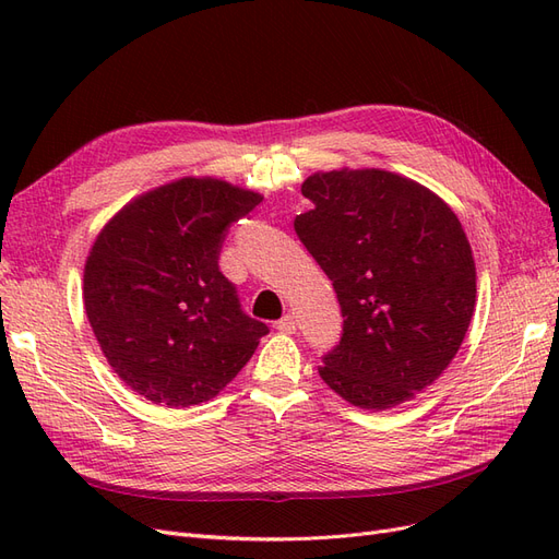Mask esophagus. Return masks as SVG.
<instances>
[{"label":"esophagus","mask_w":559,"mask_h":559,"mask_svg":"<svg viewBox=\"0 0 559 559\" xmlns=\"http://www.w3.org/2000/svg\"><path fill=\"white\" fill-rule=\"evenodd\" d=\"M296 317L294 314H284L280 321H277V331L282 333H296Z\"/></svg>","instance_id":"esophagus-1"}]
</instances>
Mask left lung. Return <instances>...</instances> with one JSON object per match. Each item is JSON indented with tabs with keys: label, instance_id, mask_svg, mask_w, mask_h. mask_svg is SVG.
I'll return each instance as SVG.
<instances>
[{
	"label": "left lung",
	"instance_id": "left-lung-1",
	"mask_svg": "<svg viewBox=\"0 0 559 559\" xmlns=\"http://www.w3.org/2000/svg\"><path fill=\"white\" fill-rule=\"evenodd\" d=\"M294 228L333 282L343 337L319 376L337 396L386 411L433 384L460 352L476 306V263L460 218L396 173H314Z\"/></svg>",
	"mask_w": 559,
	"mask_h": 559
}]
</instances>
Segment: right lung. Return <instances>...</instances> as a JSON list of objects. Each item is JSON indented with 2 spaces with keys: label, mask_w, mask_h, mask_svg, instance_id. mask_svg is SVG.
<instances>
[{
  "label": "right lung",
  "mask_w": 559,
  "mask_h": 559,
  "mask_svg": "<svg viewBox=\"0 0 559 559\" xmlns=\"http://www.w3.org/2000/svg\"><path fill=\"white\" fill-rule=\"evenodd\" d=\"M263 200L183 177L118 210L83 267V306L114 373L167 408L214 399L267 333L218 270L226 230Z\"/></svg>",
  "instance_id": "right-lung-1"
}]
</instances>
